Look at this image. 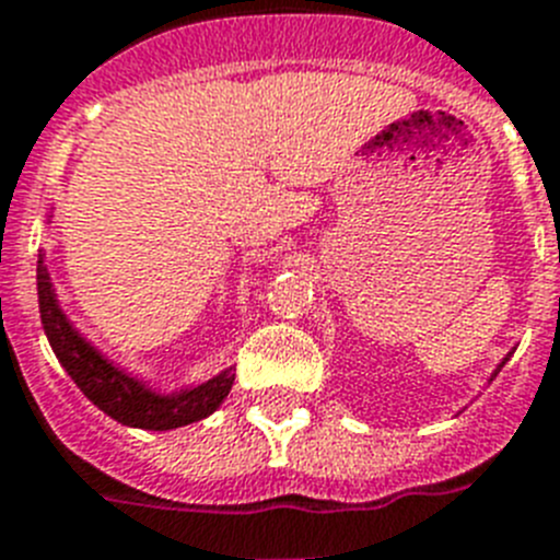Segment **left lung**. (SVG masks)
I'll list each match as a JSON object with an SVG mask.
<instances>
[{"label":"left lung","instance_id":"obj_1","mask_svg":"<svg viewBox=\"0 0 560 560\" xmlns=\"http://www.w3.org/2000/svg\"><path fill=\"white\" fill-rule=\"evenodd\" d=\"M504 361H508V358H504ZM502 366H504V363H502ZM502 366H499V369H495V372H502Z\"/></svg>","mask_w":560,"mask_h":560}]
</instances>
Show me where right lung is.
Listing matches in <instances>:
<instances>
[{"label":"right lung","mask_w":560,"mask_h":560,"mask_svg":"<svg viewBox=\"0 0 560 560\" xmlns=\"http://www.w3.org/2000/svg\"><path fill=\"white\" fill-rule=\"evenodd\" d=\"M36 281L42 324H45L47 340H50L58 363L67 369V374L75 381V386L104 415H109L112 420L124 422V425L145 428V431H168V428H179L188 425V422L202 420V417L213 415L222 406V400H225L233 386V369H225V372L211 377L202 386L179 392V395H154L145 386H140L135 377H129V374L118 372L112 363H106L70 327V320L58 310L50 273H47V267L42 259H38Z\"/></svg>","instance_id":"1"}]
</instances>
